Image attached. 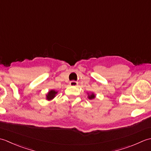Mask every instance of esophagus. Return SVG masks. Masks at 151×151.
I'll use <instances>...</instances> for the list:
<instances>
[{
	"instance_id": "esophagus-1",
	"label": "esophagus",
	"mask_w": 151,
	"mask_h": 151,
	"mask_svg": "<svg viewBox=\"0 0 151 151\" xmlns=\"http://www.w3.org/2000/svg\"><path fill=\"white\" fill-rule=\"evenodd\" d=\"M69 84H70V86H76L78 85V82L75 81H73L71 82H70Z\"/></svg>"
}]
</instances>
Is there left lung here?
Returning a JSON list of instances; mask_svg holds the SVG:
<instances>
[{"label":"left lung","mask_w":151,"mask_h":151,"mask_svg":"<svg viewBox=\"0 0 151 151\" xmlns=\"http://www.w3.org/2000/svg\"><path fill=\"white\" fill-rule=\"evenodd\" d=\"M95 97V95L93 94V93H92L91 95H88V98L89 99H94Z\"/></svg>","instance_id":"1"}]
</instances>
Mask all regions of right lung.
<instances>
[{
	"label": "right lung",
	"instance_id": "1",
	"mask_svg": "<svg viewBox=\"0 0 151 151\" xmlns=\"http://www.w3.org/2000/svg\"><path fill=\"white\" fill-rule=\"evenodd\" d=\"M56 93H57V91H56L54 90L50 91L47 95V100H51V99H52L54 97H55Z\"/></svg>",
	"mask_w": 151,
	"mask_h": 151
}]
</instances>
